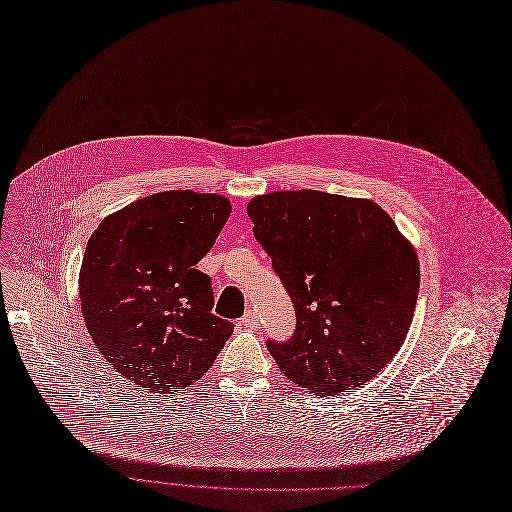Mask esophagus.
<instances>
[{
    "label": "esophagus",
    "mask_w": 512,
    "mask_h": 512,
    "mask_svg": "<svg viewBox=\"0 0 512 512\" xmlns=\"http://www.w3.org/2000/svg\"><path fill=\"white\" fill-rule=\"evenodd\" d=\"M241 324L245 329H259V318H257V314L251 310V312H247L243 318H241Z\"/></svg>",
    "instance_id": "esophagus-1"
}]
</instances>
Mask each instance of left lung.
<instances>
[{"label":"left lung","instance_id":"1","mask_svg":"<svg viewBox=\"0 0 512 512\" xmlns=\"http://www.w3.org/2000/svg\"><path fill=\"white\" fill-rule=\"evenodd\" d=\"M253 235L296 308L288 343H267L282 374L337 396L376 378L402 347L421 267L412 243L371 200L316 190L255 196Z\"/></svg>","mask_w":512,"mask_h":512}]
</instances>
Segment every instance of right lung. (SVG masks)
I'll list each match as a JSON object with an SVG mask.
<instances>
[{"mask_svg":"<svg viewBox=\"0 0 512 512\" xmlns=\"http://www.w3.org/2000/svg\"><path fill=\"white\" fill-rule=\"evenodd\" d=\"M228 216L224 196L171 190L106 216L89 237L79 269L83 322L138 390L192 386L235 329L212 314L210 277L196 269Z\"/></svg>","mask_w":512,"mask_h":512,"instance_id":"right-lung-1","label":"right lung"}]
</instances>
